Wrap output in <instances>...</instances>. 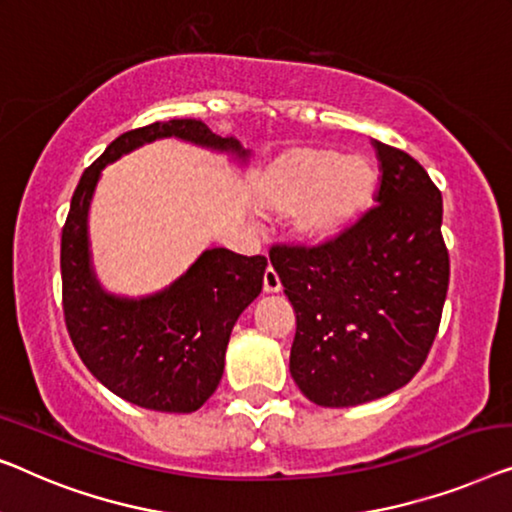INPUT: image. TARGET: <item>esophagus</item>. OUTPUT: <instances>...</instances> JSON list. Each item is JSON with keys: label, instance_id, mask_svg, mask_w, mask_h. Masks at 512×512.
I'll return each mask as SVG.
<instances>
[{"label": "esophagus", "instance_id": "esophagus-1", "mask_svg": "<svg viewBox=\"0 0 512 512\" xmlns=\"http://www.w3.org/2000/svg\"><path fill=\"white\" fill-rule=\"evenodd\" d=\"M283 290V285H280V278H278V273L271 269H266L264 271V292L266 294H276V292H280Z\"/></svg>", "mask_w": 512, "mask_h": 512}]
</instances>
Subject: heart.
Here are the masks:
<instances>
[{
    "label": "heart",
    "mask_w": 512,
    "mask_h": 512,
    "mask_svg": "<svg viewBox=\"0 0 512 512\" xmlns=\"http://www.w3.org/2000/svg\"><path fill=\"white\" fill-rule=\"evenodd\" d=\"M378 185L366 157H345L334 148H292L266 169L257 187L264 211L278 218L292 215L301 239L327 243L348 232Z\"/></svg>",
    "instance_id": "obj_1"
}]
</instances>
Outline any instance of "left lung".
<instances>
[{"label": "left lung", "instance_id": "left-lung-1", "mask_svg": "<svg viewBox=\"0 0 512 512\" xmlns=\"http://www.w3.org/2000/svg\"><path fill=\"white\" fill-rule=\"evenodd\" d=\"M373 148L378 206L334 241L269 253L297 313L290 373L325 408L406 385L429 355L448 294L441 190L408 153L380 141Z\"/></svg>", "mask_w": 512, "mask_h": 512}]
</instances>
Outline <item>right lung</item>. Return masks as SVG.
<instances>
[{"instance_id": "add662e5", "label": "right lung", "mask_w": 512, "mask_h": 512, "mask_svg": "<svg viewBox=\"0 0 512 512\" xmlns=\"http://www.w3.org/2000/svg\"><path fill=\"white\" fill-rule=\"evenodd\" d=\"M176 139L234 155L250 150L213 134L201 120H167L120 134L83 171L62 229V306L71 343L88 371L113 394L160 413H192L218 390L229 334L262 292L266 257L208 248L181 278L148 297H120L97 280L88 213L106 164L157 139Z\"/></svg>"}]
</instances>
